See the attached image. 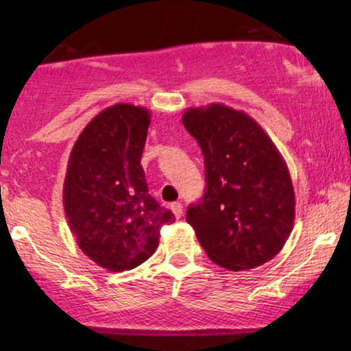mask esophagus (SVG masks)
Instances as JSON below:
<instances>
[{
  "label": "esophagus",
  "instance_id": "34e87169",
  "mask_svg": "<svg viewBox=\"0 0 351 351\" xmlns=\"http://www.w3.org/2000/svg\"><path fill=\"white\" fill-rule=\"evenodd\" d=\"M171 209H172V213H174L177 219H180L182 215H184V206H182L180 203H172Z\"/></svg>",
  "mask_w": 351,
  "mask_h": 351
}]
</instances>
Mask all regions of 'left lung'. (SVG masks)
<instances>
[{
	"instance_id": "left-lung-1",
	"label": "left lung",
	"mask_w": 351,
	"mask_h": 351,
	"mask_svg": "<svg viewBox=\"0 0 351 351\" xmlns=\"http://www.w3.org/2000/svg\"><path fill=\"white\" fill-rule=\"evenodd\" d=\"M186 131L204 155L206 191L186 222L208 257L251 270L281 251L294 227L295 193L285 158L256 119L223 104L186 108Z\"/></svg>"
}]
</instances>
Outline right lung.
<instances>
[{
    "instance_id": "obj_1",
    "label": "right lung",
    "mask_w": 351,
    "mask_h": 351,
    "mask_svg": "<svg viewBox=\"0 0 351 351\" xmlns=\"http://www.w3.org/2000/svg\"><path fill=\"white\" fill-rule=\"evenodd\" d=\"M150 112L114 104L90 119L71 148L64 209L78 247L108 271L132 270L160 244L174 214L148 193L141 158Z\"/></svg>"
}]
</instances>
